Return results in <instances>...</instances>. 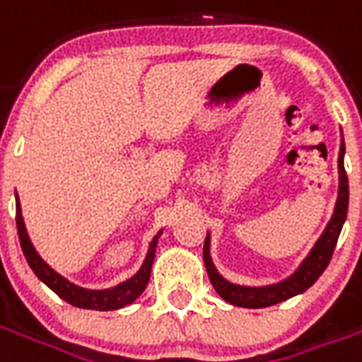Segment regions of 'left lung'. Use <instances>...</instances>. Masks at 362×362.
<instances>
[{"instance_id":"8db88e82","label":"left lung","mask_w":362,"mask_h":362,"mask_svg":"<svg viewBox=\"0 0 362 362\" xmlns=\"http://www.w3.org/2000/svg\"><path fill=\"white\" fill-rule=\"evenodd\" d=\"M343 155H345V145L341 141L339 147V158H337V166H339V192H337V202H335V209L332 219L327 223L326 230L322 233L318 243L314 244L312 252L306 256L300 267L296 269L288 279L275 283V285H267V287H243V285H235L225 277H221L219 272L215 269L211 262V254H209V233L205 236L204 244V262L207 267V275L211 279V285L215 291L219 293L221 298H225L227 303L235 304V306H243V308H266L272 304L283 303L291 296L300 295L306 288L312 287L320 275L332 259V254L335 250V244L341 233L343 223L347 217V205H349V182H347V173L343 166Z\"/></svg>"}]
</instances>
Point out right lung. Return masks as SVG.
<instances>
[{
  "label": "right lung",
  "mask_w": 362,
  "mask_h": 362,
  "mask_svg": "<svg viewBox=\"0 0 362 362\" xmlns=\"http://www.w3.org/2000/svg\"><path fill=\"white\" fill-rule=\"evenodd\" d=\"M17 233H19L21 248L23 254L27 258L28 266L35 272L38 279L46 283L48 287L59 296L64 298L66 303L74 304L77 308H89V310H118L122 306L132 304L141 295L151 277V267H153V259H155V250H157L158 236L163 235V230H158V235L151 240L149 252L145 256L143 266L139 267V272L135 273L132 279L119 283L118 287L104 288V291H90V288L77 287L74 283H69L66 277H62L59 273L52 269L46 262H44L38 252L35 250V246L30 243V238L27 235V227H25V221H23V213H21V204L19 197H17Z\"/></svg>",
  "instance_id": "1"
}]
</instances>
